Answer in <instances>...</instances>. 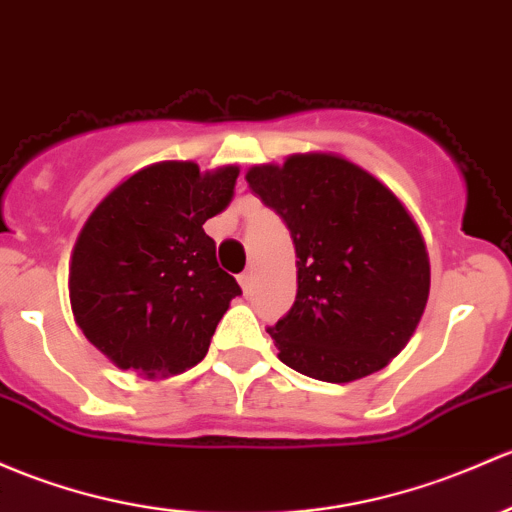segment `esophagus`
<instances>
[{"label":"esophagus","instance_id":"obj_1","mask_svg":"<svg viewBox=\"0 0 512 512\" xmlns=\"http://www.w3.org/2000/svg\"><path fill=\"white\" fill-rule=\"evenodd\" d=\"M240 287L245 289V294L250 292V289H252V270H247V272L240 274Z\"/></svg>","mask_w":512,"mask_h":512}]
</instances>
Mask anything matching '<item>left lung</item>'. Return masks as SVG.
Instances as JSON below:
<instances>
[{
    "instance_id": "1",
    "label": "left lung",
    "mask_w": 512,
    "mask_h": 512,
    "mask_svg": "<svg viewBox=\"0 0 512 512\" xmlns=\"http://www.w3.org/2000/svg\"><path fill=\"white\" fill-rule=\"evenodd\" d=\"M247 186L287 223L297 301L270 331L279 360L324 383L383 370L417 331L429 255L400 198L338 154L252 166Z\"/></svg>"
}]
</instances>
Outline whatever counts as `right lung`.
<instances>
[{
	"label": "right lung",
	"instance_id": "obj_1",
	"mask_svg": "<svg viewBox=\"0 0 512 512\" xmlns=\"http://www.w3.org/2000/svg\"><path fill=\"white\" fill-rule=\"evenodd\" d=\"M238 166L159 161L117 184L80 228L68 265L75 324L117 368L169 378L201 363L240 294L203 223L233 201Z\"/></svg>",
	"mask_w": 512,
	"mask_h": 512
}]
</instances>
